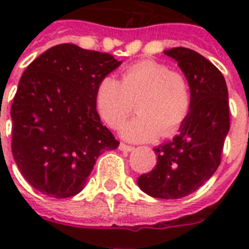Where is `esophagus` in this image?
Masks as SVG:
<instances>
[{
	"label": "esophagus",
	"mask_w": 249,
	"mask_h": 249,
	"mask_svg": "<svg viewBox=\"0 0 249 249\" xmlns=\"http://www.w3.org/2000/svg\"><path fill=\"white\" fill-rule=\"evenodd\" d=\"M119 148H120V151H123V152H132V151H135V148H133V146L126 145V144H124V142H121Z\"/></svg>",
	"instance_id": "esophagus-1"
}]
</instances>
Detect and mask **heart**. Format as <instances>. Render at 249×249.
I'll use <instances>...</instances> for the list:
<instances>
[{
    "instance_id": "b5f03b06",
    "label": "heart",
    "mask_w": 249,
    "mask_h": 249,
    "mask_svg": "<svg viewBox=\"0 0 249 249\" xmlns=\"http://www.w3.org/2000/svg\"><path fill=\"white\" fill-rule=\"evenodd\" d=\"M133 101L139 113L123 125V137L130 141L168 137L189 114L191 87L183 73L156 60H141L125 68L120 82L109 76L98 81L94 103L109 126L123 124L133 110Z\"/></svg>"
}]
</instances>
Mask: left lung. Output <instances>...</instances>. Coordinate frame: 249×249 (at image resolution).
Segmentation results:
<instances>
[{
  "label": "left lung",
  "instance_id": "left-lung-1",
  "mask_svg": "<svg viewBox=\"0 0 249 249\" xmlns=\"http://www.w3.org/2000/svg\"><path fill=\"white\" fill-rule=\"evenodd\" d=\"M164 54L187 77L192 105L178 135L153 149L156 165L137 184L152 197L169 200L197 191L219 168L230 130V104L224 76L205 57L188 48L168 49Z\"/></svg>",
  "mask_w": 249,
  "mask_h": 249
}]
</instances>
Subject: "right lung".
<instances>
[{
  "label": "right lung",
  "instance_id": "1",
  "mask_svg": "<svg viewBox=\"0 0 249 249\" xmlns=\"http://www.w3.org/2000/svg\"><path fill=\"white\" fill-rule=\"evenodd\" d=\"M121 65L112 54L60 44L36 58L12 104V153L38 192L65 198L85 187L96 160L119 141L96 109L98 81Z\"/></svg>",
  "mask_w": 249,
  "mask_h": 249
}]
</instances>
